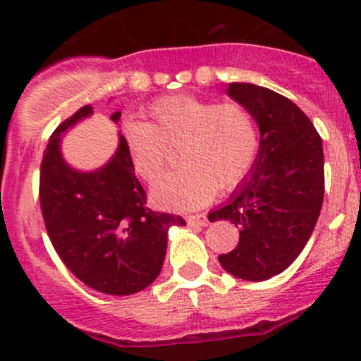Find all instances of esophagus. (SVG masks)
Segmentation results:
<instances>
[{
  "label": "esophagus",
  "mask_w": 361,
  "mask_h": 361,
  "mask_svg": "<svg viewBox=\"0 0 361 361\" xmlns=\"http://www.w3.org/2000/svg\"><path fill=\"white\" fill-rule=\"evenodd\" d=\"M187 223L190 226H207L209 225V217L204 214H197V216H188Z\"/></svg>",
  "instance_id": "esophagus-1"
}]
</instances>
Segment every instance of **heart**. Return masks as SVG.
I'll return each instance as SVG.
<instances>
[{"label":"heart","instance_id":"b5f03b06","mask_svg":"<svg viewBox=\"0 0 361 361\" xmlns=\"http://www.w3.org/2000/svg\"><path fill=\"white\" fill-rule=\"evenodd\" d=\"M149 122H126L122 140L136 176L152 181L178 147L183 165L151 187L158 209L194 210L232 190L250 174L259 154V131L252 113L239 104H217L190 95L165 97L151 104Z\"/></svg>","mask_w":361,"mask_h":361}]
</instances>
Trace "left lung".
<instances>
[{"label":"left lung","mask_w":361,"mask_h":361,"mask_svg":"<svg viewBox=\"0 0 361 361\" xmlns=\"http://www.w3.org/2000/svg\"><path fill=\"white\" fill-rule=\"evenodd\" d=\"M226 95L252 113L259 154L248 176L209 221L239 226V243L219 255L221 266L243 281H268L300 255L324 201L322 140L290 99L268 87L232 82Z\"/></svg>","instance_id":"1"}]
</instances>
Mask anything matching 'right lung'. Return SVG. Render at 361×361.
I'll list each match as a JSON object with an SVG mask.
<instances>
[{
  "instance_id": "right-lung-1",
  "label": "right lung",
  "mask_w": 361,
  "mask_h": 361,
  "mask_svg": "<svg viewBox=\"0 0 361 361\" xmlns=\"http://www.w3.org/2000/svg\"><path fill=\"white\" fill-rule=\"evenodd\" d=\"M93 115L84 106L48 140L41 164L39 200L55 252L79 281L100 293H138L157 281L171 226H185L173 214L145 207L122 135L113 157L93 171L75 169L63 154L68 129ZM122 113L109 118L118 122Z\"/></svg>"
}]
</instances>
